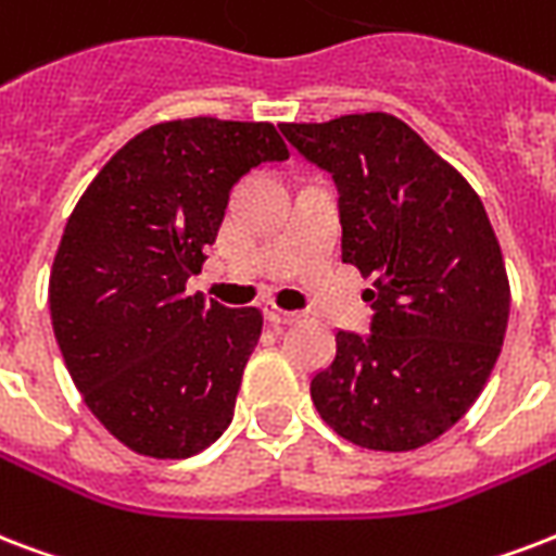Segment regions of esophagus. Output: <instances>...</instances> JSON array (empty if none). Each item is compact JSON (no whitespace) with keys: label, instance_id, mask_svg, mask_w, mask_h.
<instances>
[{"label":"esophagus","instance_id":"34e87169","mask_svg":"<svg viewBox=\"0 0 556 556\" xmlns=\"http://www.w3.org/2000/svg\"><path fill=\"white\" fill-rule=\"evenodd\" d=\"M262 315H265V320L268 324H294V320H300V315L296 312H282V308H277L274 303H265L262 306Z\"/></svg>","mask_w":556,"mask_h":556}]
</instances>
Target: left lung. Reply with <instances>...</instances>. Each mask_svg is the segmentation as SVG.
I'll return each mask as SVG.
<instances>
[{
  "instance_id": "8db88e82",
  "label": "left lung",
  "mask_w": 556,
  "mask_h": 556,
  "mask_svg": "<svg viewBox=\"0 0 556 556\" xmlns=\"http://www.w3.org/2000/svg\"><path fill=\"white\" fill-rule=\"evenodd\" d=\"M279 130L332 175L341 260L372 279L370 332L341 329L312 379L317 414L355 446H426L472 408L502 353L510 286L484 203L391 113Z\"/></svg>"
}]
</instances>
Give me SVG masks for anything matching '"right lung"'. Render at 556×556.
<instances>
[{"label": "right lung", "instance_id": "obj_1", "mask_svg": "<svg viewBox=\"0 0 556 556\" xmlns=\"http://www.w3.org/2000/svg\"><path fill=\"white\" fill-rule=\"evenodd\" d=\"M288 160L268 122L198 116L137 134L72 210L49 277L63 362L87 408L127 448L192 457L232 419L260 308L186 294L232 186Z\"/></svg>", "mask_w": 556, "mask_h": 556}]
</instances>
